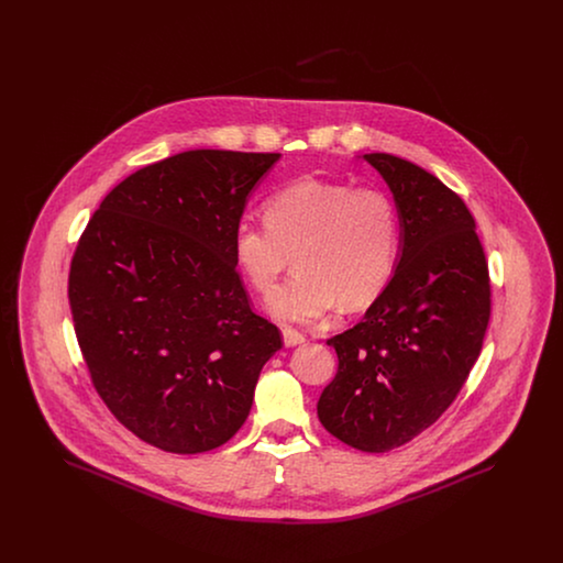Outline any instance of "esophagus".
<instances>
[{
  "label": "esophagus",
  "instance_id": "1",
  "mask_svg": "<svg viewBox=\"0 0 563 563\" xmlns=\"http://www.w3.org/2000/svg\"><path fill=\"white\" fill-rule=\"evenodd\" d=\"M283 342H285V346H297V344L306 342V335L294 327H285L283 329Z\"/></svg>",
  "mask_w": 563,
  "mask_h": 563
}]
</instances>
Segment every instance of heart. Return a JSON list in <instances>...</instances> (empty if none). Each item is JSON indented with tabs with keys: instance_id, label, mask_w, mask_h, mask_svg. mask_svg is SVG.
Here are the masks:
<instances>
[{
	"instance_id": "heart-1",
	"label": "heart",
	"mask_w": 563,
	"mask_h": 563,
	"mask_svg": "<svg viewBox=\"0 0 563 563\" xmlns=\"http://www.w3.org/2000/svg\"><path fill=\"white\" fill-rule=\"evenodd\" d=\"M264 219L239 223L234 262L266 295L295 257L297 272L268 299L278 321H314L340 301L349 310L367 308L395 276L401 221L384 189L303 177L269 196Z\"/></svg>"
}]
</instances>
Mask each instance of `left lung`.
Returning a JSON list of instances; mask_svg holds the SVG:
<instances>
[{"label": "left lung", "mask_w": 563, "mask_h": 563, "mask_svg": "<svg viewBox=\"0 0 563 563\" xmlns=\"http://www.w3.org/2000/svg\"><path fill=\"white\" fill-rule=\"evenodd\" d=\"M395 196L401 257L363 321L327 340L338 374L319 420L354 450L409 443L454 402L482 352L489 272L464 200L413 162L365 154Z\"/></svg>", "instance_id": "8db88e82"}]
</instances>
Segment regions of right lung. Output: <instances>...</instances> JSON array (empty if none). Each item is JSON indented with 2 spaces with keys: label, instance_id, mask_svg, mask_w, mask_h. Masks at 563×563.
Segmentation results:
<instances>
[{
  "label": "right lung",
  "instance_id": "add662e5",
  "mask_svg": "<svg viewBox=\"0 0 563 563\" xmlns=\"http://www.w3.org/2000/svg\"><path fill=\"white\" fill-rule=\"evenodd\" d=\"M278 158L191 150L143 166L81 232L69 306L84 363L115 420L164 452L230 441L283 346L234 262L246 196Z\"/></svg>",
  "mask_w": 563,
  "mask_h": 563
}]
</instances>
